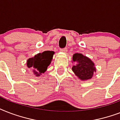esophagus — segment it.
Returning a JSON list of instances; mask_svg holds the SVG:
<instances>
[{
  "instance_id": "obj_1",
  "label": "esophagus",
  "mask_w": 120,
  "mask_h": 120,
  "mask_svg": "<svg viewBox=\"0 0 120 120\" xmlns=\"http://www.w3.org/2000/svg\"><path fill=\"white\" fill-rule=\"evenodd\" d=\"M60 51H61V52H62L66 53L67 52V48H64V49H61V50H60Z\"/></svg>"
}]
</instances>
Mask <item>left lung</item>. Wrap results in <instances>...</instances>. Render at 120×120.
Wrapping results in <instances>:
<instances>
[{"mask_svg": "<svg viewBox=\"0 0 120 120\" xmlns=\"http://www.w3.org/2000/svg\"><path fill=\"white\" fill-rule=\"evenodd\" d=\"M73 61L76 64L73 66L72 70L79 79L82 80L90 79L96 71L94 64L89 58L81 53H75L73 55Z\"/></svg>", "mask_w": 120, "mask_h": 120, "instance_id": "obj_1", "label": "left lung"}]
</instances>
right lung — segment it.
Segmentation results:
<instances>
[{
    "instance_id": "right-lung-1",
    "label": "right lung",
    "mask_w": 120,
    "mask_h": 120,
    "mask_svg": "<svg viewBox=\"0 0 120 120\" xmlns=\"http://www.w3.org/2000/svg\"><path fill=\"white\" fill-rule=\"evenodd\" d=\"M53 54L54 52L53 51H45L41 53H40L27 60V67L32 68L36 76H40L47 70L48 66L50 64Z\"/></svg>"
}]
</instances>
